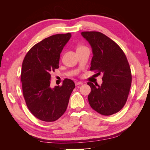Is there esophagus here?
I'll return each instance as SVG.
<instances>
[{
  "mask_svg": "<svg viewBox=\"0 0 150 150\" xmlns=\"http://www.w3.org/2000/svg\"><path fill=\"white\" fill-rule=\"evenodd\" d=\"M75 84H76V86L81 85V84H83V83L81 82V81H76V82H75Z\"/></svg>",
  "mask_w": 150,
  "mask_h": 150,
  "instance_id": "1",
  "label": "esophagus"
}]
</instances>
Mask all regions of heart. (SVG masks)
Listing matches in <instances>:
<instances>
[{"mask_svg":"<svg viewBox=\"0 0 150 150\" xmlns=\"http://www.w3.org/2000/svg\"><path fill=\"white\" fill-rule=\"evenodd\" d=\"M83 47H85L83 46H82V45H79V46H78V47H77V49H81V48H83Z\"/></svg>","mask_w":150,"mask_h":150,"instance_id":"obj_1","label":"heart"}]
</instances>
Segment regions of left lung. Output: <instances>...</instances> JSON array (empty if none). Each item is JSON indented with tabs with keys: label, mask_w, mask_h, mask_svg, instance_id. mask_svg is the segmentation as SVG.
<instances>
[{
	"label": "left lung",
	"mask_w": 150,
	"mask_h": 150,
	"mask_svg": "<svg viewBox=\"0 0 150 150\" xmlns=\"http://www.w3.org/2000/svg\"><path fill=\"white\" fill-rule=\"evenodd\" d=\"M81 35L92 48L90 70L103 74L101 86L88 83L91 88L88 95L89 103L99 114H115L125 106L132 80L126 55L118 45L101 33L82 32Z\"/></svg>",
	"instance_id": "1"
}]
</instances>
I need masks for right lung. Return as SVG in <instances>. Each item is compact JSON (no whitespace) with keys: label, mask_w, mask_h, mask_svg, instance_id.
<instances>
[{"label":"right lung","mask_w":150,"mask_h":150,"mask_svg":"<svg viewBox=\"0 0 150 150\" xmlns=\"http://www.w3.org/2000/svg\"><path fill=\"white\" fill-rule=\"evenodd\" d=\"M71 37V33H67L43 39L29 50L22 62L21 78L25 103L32 114L41 121L59 118L75 88L69 79L63 81L61 86H50L51 72L59 68L60 54Z\"/></svg>","instance_id":"1"}]
</instances>
